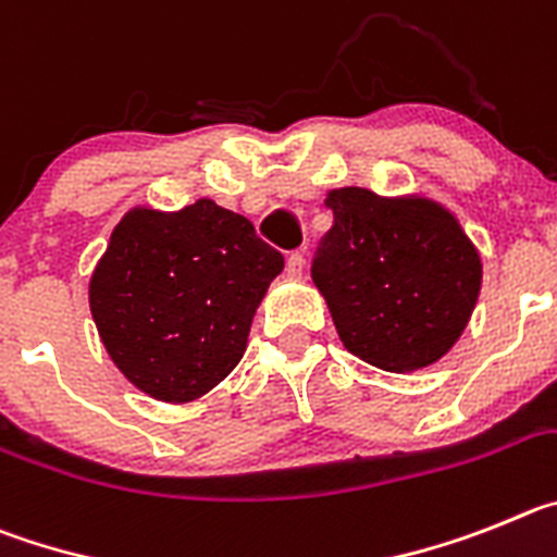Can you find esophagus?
I'll return each mask as SVG.
<instances>
[{
  "label": "esophagus",
  "mask_w": 557,
  "mask_h": 557,
  "mask_svg": "<svg viewBox=\"0 0 557 557\" xmlns=\"http://www.w3.org/2000/svg\"><path fill=\"white\" fill-rule=\"evenodd\" d=\"M285 272H288V277H302L305 272V252H290L288 255V263H285Z\"/></svg>",
  "instance_id": "esophagus-1"
}]
</instances>
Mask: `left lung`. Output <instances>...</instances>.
Listing matches in <instances>:
<instances>
[{"label":"left lung","mask_w":557,"mask_h":557,"mask_svg":"<svg viewBox=\"0 0 557 557\" xmlns=\"http://www.w3.org/2000/svg\"><path fill=\"white\" fill-rule=\"evenodd\" d=\"M333 230L313 260L341 344L385 372L433 366L478 305L483 260L453 210L424 194L335 188Z\"/></svg>","instance_id":"left-lung-1"}]
</instances>
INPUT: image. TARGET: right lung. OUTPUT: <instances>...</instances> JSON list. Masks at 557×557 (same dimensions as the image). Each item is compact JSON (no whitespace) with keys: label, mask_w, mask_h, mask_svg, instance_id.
<instances>
[{"label":"right lung","mask_w":557,"mask_h":557,"mask_svg":"<svg viewBox=\"0 0 557 557\" xmlns=\"http://www.w3.org/2000/svg\"><path fill=\"white\" fill-rule=\"evenodd\" d=\"M283 255L213 199L127 210L88 283L99 341L158 403H194L247 352L255 310Z\"/></svg>","instance_id":"obj_1"}]
</instances>
